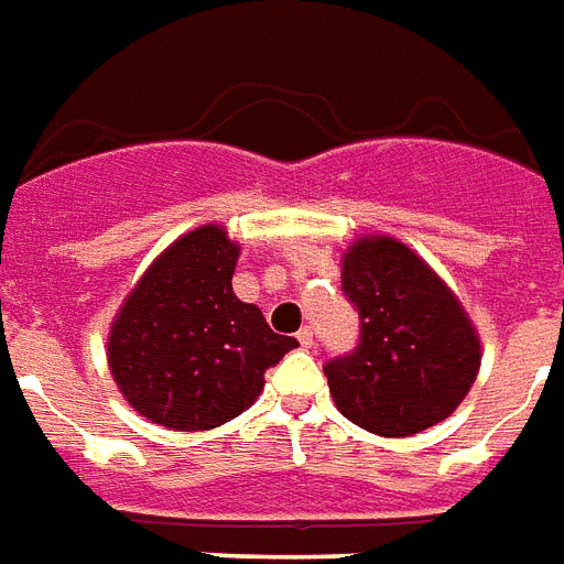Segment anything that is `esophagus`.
<instances>
[{"label":"esophagus","instance_id":"esophagus-1","mask_svg":"<svg viewBox=\"0 0 564 564\" xmlns=\"http://www.w3.org/2000/svg\"><path fill=\"white\" fill-rule=\"evenodd\" d=\"M299 343H301V346H304V349H313V343H316V339H313V330L311 328H301L299 330Z\"/></svg>","mask_w":564,"mask_h":564}]
</instances>
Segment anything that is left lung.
<instances>
[{"label":"left lung","mask_w":564,"mask_h":564,"mask_svg":"<svg viewBox=\"0 0 564 564\" xmlns=\"http://www.w3.org/2000/svg\"><path fill=\"white\" fill-rule=\"evenodd\" d=\"M339 278L360 316L358 349L325 364L339 414L381 437L416 435L446 420L482 364L458 295L393 236L355 239Z\"/></svg>","instance_id":"obj_1"}]
</instances>
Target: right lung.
Here are the masks:
<instances>
[{"instance_id": "add662e5", "label": "right lung", "mask_w": 564, "mask_h": 564, "mask_svg": "<svg viewBox=\"0 0 564 564\" xmlns=\"http://www.w3.org/2000/svg\"><path fill=\"white\" fill-rule=\"evenodd\" d=\"M239 245L221 225L171 242L132 286L109 330V369L129 405L174 432L227 423L263 393L295 337L274 334L236 299Z\"/></svg>"}]
</instances>
